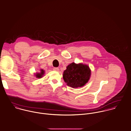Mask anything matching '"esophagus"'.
Instances as JSON below:
<instances>
[{"label":"esophagus","instance_id":"1","mask_svg":"<svg viewBox=\"0 0 131 131\" xmlns=\"http://www.w3.org/2000/svg\"><path fill=\"white\" fill-rule=\"evenodd\" d=\"M53 70L56 71H59V69H58V68L54 67V68H53Z\"/></svg>","mask_w":131,"mask_h":131}]
</instances>
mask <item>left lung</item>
Listing matches in <instances>:
<instances>
[{
	"instance_id": "obj_1",
	"label": "left lung",
	"mask_w": 131,
	"mask_h": 131,
	"mask_svg": "<svg viewBox=\"0 0 131 131\" xmlns=\"http://www.w3.org/2000/svg\"><path fill=\"white\" fill-rule=\"evenodd\" d=\"M90 75L91 71L88 66L73 62L67 67L63 79L68 86L77 88L84 86L89 81Z\"/></svg>"
}]
</instances>
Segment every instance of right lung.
<instances>
[{"instance_id":"add662e5","label":"right lung","mask_w":131,"mask_h":131,"mask_svg":"<svg viewBox=\"0 0 131 131\" xmlns=\"http://www.w3.org/2000/svg\"><path fill=\"white\" fill-rule=\"evenodd\" d=\"M44 71L43 70H41V73H37L36 75V77L38 78H42V75H43V74H44Z\"/></svg>"}]
</instances>
